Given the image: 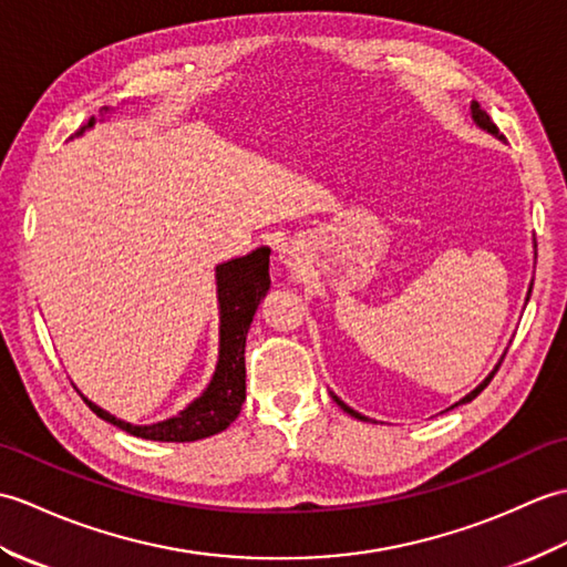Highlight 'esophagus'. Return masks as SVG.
<instances>
[{
  "mask_svg": "<svg viewBox=\"0 0 567 567\" xmlns=\"http://www.w3.org/2000/svg\"><path fill=\"white\" fill-rule=\"evenodd\" d=\"M281 259H286V264H291V261H293L291 249H281Z\"/></svg>",
  "mask_w": 567,
  "mask_h": 567,
  "instance_id": "esophagus-1",
  "label": "esophagus"
}]
</instances>
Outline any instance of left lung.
Masks as SVG:
<instances>
[{
    "label": "left lung",
    "mask_w": 567,
    "mask_h": 567,
    "mask_svg": "<svg viewBox=\"0 0 567 567\" xmlns=\"http://www.w3.org/2000/svg\"><path fill=\"white\" fill-rule=\"evenodd\" d=\"M471 111H473V121H475L477 125H481V128H485V131H489V133H497V125L493 123V118H489V116H487V111H483V109H481V104H477V102H473ZM529 296H532V291H529ZM499 367H502V361L497 363V369H499ZM497 369H495L493 373H489V375H487V379H485V381H483L481 385H477V388L473 390V393H468V395H465V398H463L461 402H471L473 398H477V395H481V393H483V390L487 388V383H489V381H493V375L497 373ZM332 398H334V395H332ZM334 400L339 402V408H342L344 412H349V414H351V417H357V420H367V417H361V414H359L357 410H351V408H347V405H344V402H342V400H339V398H334ZM461 402H456V405H461Z\"/></svg>",
    "instance_id": "8db88e82"
}]
</instances>
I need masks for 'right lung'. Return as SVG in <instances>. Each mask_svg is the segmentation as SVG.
<instances>
[{"label":"right lung","instance_id":"1","mask_svg":"<svg viewBox=\"0 0 567 567\" xmlns=\"http://www.w3.org/2000/svg\"><path fill=\"white\" fill-rule=\"evenodd\" d=\"M94 118L86 121L84 128H92ZM269 247H259L247 257L225 261L216 269L218 279V303H220V354L218 367L208 388L192 405L182 410L177 417L157 424H128L113 414L96 408L86 400L90 410L118 430L153 442H196L228 430L230 422L240 414L245 402V339L251 318L259 308V300L269 291Z\"/></svg>","mask_w":567,"mask_h":567}]
</instances>
